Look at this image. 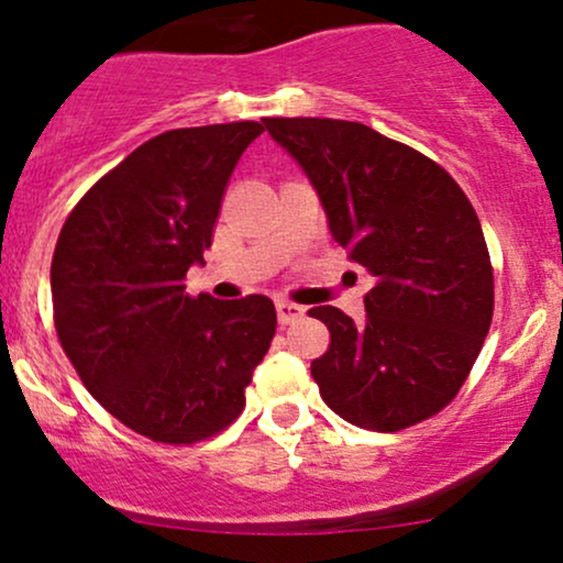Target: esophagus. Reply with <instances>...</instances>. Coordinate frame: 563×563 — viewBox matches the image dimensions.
<instances>
[{
    "label": "esophagus",
    "instance_id": "34e87169",
    "mask_svg": "<svg viewBox=\"0 0 563 563\" xmlns=\"http://www.w3.org/2000/svg\"><path fill=\"white\" fill-rule=\"evenodd\" d=\"M275 309H277V320H280V325H290V322L303 318V307H301V303H296V301L280 299L275 303Z\"/></svg>",
    "mask_w": 563,
    "mask_h": 563
}]
</instances>
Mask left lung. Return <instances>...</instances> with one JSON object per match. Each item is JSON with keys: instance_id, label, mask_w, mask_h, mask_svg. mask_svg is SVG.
<instances>
[{"instance_id": "obj_1", "label": "left lung", "mask_w": 563, "mask_h": 563, "mask_svg": "<svg viewBox=\"0 0 563 563\" xmlns=\"http://www.w3.org/2000/svg\"><path fill=\"white\" fill-rule=\"evenodd\" d=\"M322 200L333 241L376 277L365 322L309 309L331 331L312 363L320 397L367 431H402L448 407L479 357L495 277L474 206L437 161L339 119H264Z\"/></svg>"}]
</instances>
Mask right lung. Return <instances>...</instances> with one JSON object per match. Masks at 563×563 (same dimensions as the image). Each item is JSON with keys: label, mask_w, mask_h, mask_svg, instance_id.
<instances>
[{"label": "right lung", "mask_w": 563, "mask_h": 563, "mask_svg": "<svg viewBox=\"0 0 563 563\" xmlns=\"http://www.w3.org/2000/svg\"><path fill=\"white\" fill-rule=\"evenodd\" d=\"M260 121L172 129L142 142L74 206L53 254L63 352L89 394L137 434L196 444L245 407L277 314L267 296H190L238 158Z\"/></svg>", "instance_id": "1"}]
</instances>
